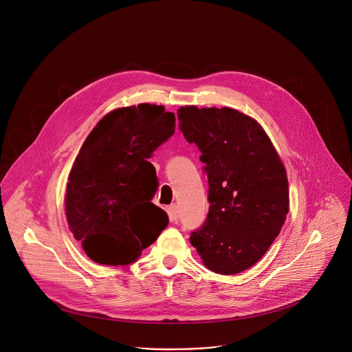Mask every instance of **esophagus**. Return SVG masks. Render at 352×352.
<instances>
[{
  "mask_svg": "<svg viewBox=\"0 0 352 352\" xmlns=\"http://www.w3.org/2000/svg\"><path fill=\"white\" fill-rule=\"evenodd\" d=\"M168 214H170V219H171V220H178V217H179V209H178V206H177V205H171V206L168 208Z\"/></svg>",
  "mask_w": 352,
  "mask_h": 352,
  "instance_id": "esophagus-1",
  "label": "esophagus"
}]
</instances>
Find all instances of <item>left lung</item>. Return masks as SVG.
Here are the masks:
<instances>
[{
	"label": "left lung",
	"mask_w": 352,
	"mask_h": 352,
	"mask_svg": "<svg viewBox=\"0 0 352 352\" xmlns=\"http://www.w3.org/2000/svg\"><path fill=\"white\" fill-rule=\"evenodd\" d=\"M178 120L209 182V213L190 243L209 270L241 273L267 252L285 221V168L263 128L243 113L185 106Z\"/></svg>",
	"instance_id": "8db88e82"
}]
</instances>
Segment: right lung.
I'll use <instances>...</instances> for the list:
<instances>
[{
  "instance_id": "obj_1",
  "label": "right lung",
  "mask_w": 352,
  "mask_h": 352,
  "mask_svg": "<svg viewBox=\"0 0 352 352\" xmlns=\"http://www.w3.org/2000/svg\"><path fill=\"white\" fill-rule=\"evenodd\" d=\"M174 132V113L143 103L109 113L83 142L68 177L65 213L93 262L133 263L167 227V213L152 204L159 181L148 159Z\"/></svg>"
}]
</instances>
